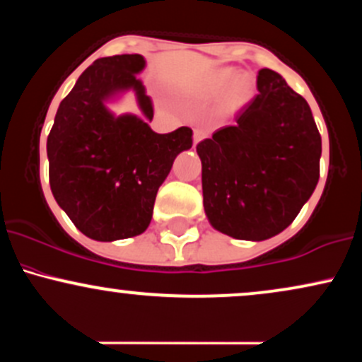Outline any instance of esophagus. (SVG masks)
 <instances>
[{
	"label": "esophagus",
	"mask_w": 362,
	"mask_h": 362,
	"mask_svg": "<svg viewBox=\"0 0 362 362\" xmlns=\"http://www.w3.org/2000/svg\"><path fill=\"white\" fill-rule=\"evenodd\" d=\"M206 138V131H202V129H195L194 131V144H197L199 141H202Z\"/></svg>",
	"instance_id": "esophagus-1"
}]
</instances>
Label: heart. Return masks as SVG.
<instances>
[{
    "label": "heart",
    "instance_id": "obj_1",
    "mask_svg": "<svg viewBox=\"0 0 362 362\" xmlns=\"http://www.w3.org/2000/svg\"><path fill=\"white\" fill-rule=\"evenodd\" d=\"M235 79H236V76L233 71L218 73L209 83V91L213 95H223L231 88L230 100L235 103L242 102L248 93V81L245 80V78H238L236 82L234 81ZM231 84H233L234 86L231 87Z\"/></svg>",
    "mask_w": 362,
    "mask_h": 362
}]
</instances>
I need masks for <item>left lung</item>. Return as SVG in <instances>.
<instances>
[{"instance_id": "obj_1", "label": "left lung", "mask_w": 362, "mask_h": 362, "mask_svg": "<svg viewBox=\"0 0 362 362\" xmlns=\"http://www.w3.org/2000/svg\"><path fill=\"white\" fill-rule=\"evenodd\" d=\"M259 93L197 144L211 226L238 240L272 238L294 221L320 177L322 138L310 105L279 73L260 69Z\"/></svg>"}]
</instances>
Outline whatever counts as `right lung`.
Listing matches in <instances>:
<instances>
[{"label": "right lung", "instance_id": "right-lung-1", "mask_svg": "<svg viewBox=\"0 0 362 362\" xmlns=\"http://www.w3.org/2000/svg\"><path fill=\"white\" fill-rule=\"evenodd\" d=\"M141 54L100 57L59 103L47 138L49 182L56 202L91 240L115 242L146 231L156 192L192 129L158 134L149 127L153 103L138 80ZM127 90L141 116H115L106 103Z\"/></svg>", "mask_w": 362, "mask_h": 362}]
</instances>
